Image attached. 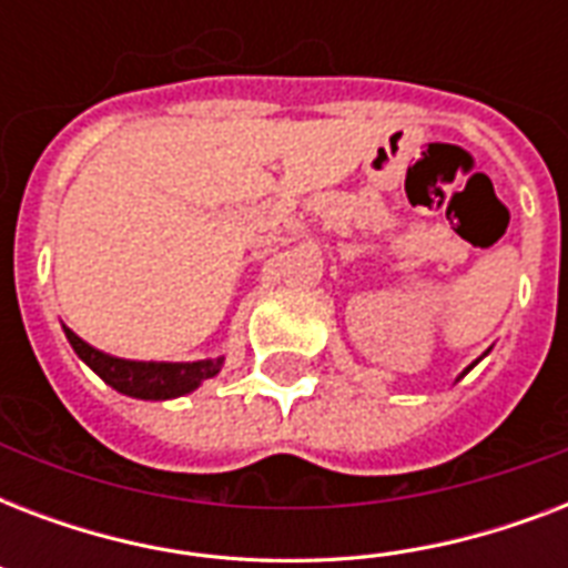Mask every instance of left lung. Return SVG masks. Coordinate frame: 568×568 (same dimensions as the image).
I'll list each match as a JSON object with an SVG mask.
<instances>
[{"label": "left lung", "instance_id": "8db88e82", "mask_svg": "<svg viewBox=\"0 0 568 568\" xmlns=\"http://www.w3.org/2000/svg\"><path fill=\"white\" fill-rule=\"evenodd\" d=\"M486 354H489V351H486ZM486 354H484V356H486ZM484 356H480V359H484ZM475 365H477V363H471V365H468V368H466V372H463V374H459V377H457V379H463V377H466V374H468V372H471V368H475Z\"/></svg>", "mask_w": 568, "mask_h": 568}]
</instances>
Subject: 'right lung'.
<instances>
[{
  "label": "right lung",
  "mask_w": 568,
  "mask_h": 568,
  "mask_svg": "<svg viewBox=\"0 0 568 568\" xmlns=\"http://www.w3.org/2000/svg\"><path fill=\"white\" fill-rule=\"evenodd\" d=\"M64 336L75 356L82 359L93 374H100L114 392L138 400H171L200 388L205 379L221 374L223 356L217 359H196V363H141V359H120L105 351H97L79 338L70 327H64Z\"/></svg>",
  "instance_id": "1"
}]
</instances>
